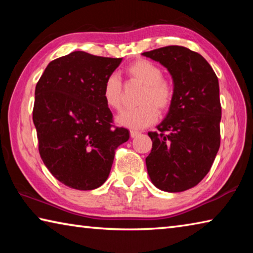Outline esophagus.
<instances>
[{
    "mask_svg": "<svg viewBox=\"0 0 253 253\" xmlns=\"http://www.w3.org/2000/svg\"><path fill=\"white\" fill-rule=\"evenodd\" d=\"M140 134L139 131H137V130H130V137L131 138H135V137H137Z\"/></svg>",
    "mask_w": 253,
    "mask_h": 253,
    "instance_id": "esophagus-1",
    "label": "esophagus"
}]
</instances>
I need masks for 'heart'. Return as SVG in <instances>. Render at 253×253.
<instances>
[{"mask_svg":"<svg viewBox=\"0 0 253 253\" xmlns=\"http://www.w3.org/2000/svg\"><path fill=\"white\" fill-rule=\"evenodd\" d=\"M128 81L142 85L138 99L139 106L124 110L117 116V123L131 129L151 126L158 119V111L164 114L174 100V84L156 63L146 59H138L129 63L125 70ZM123 84L117 75H110L102 85L105 104L113 110H121L123 106ZM159 110L157 111V109Z\"/></svg>","mask_w":253,"mask_h":253,"instance_id":"b5f03b06","label":"heart"}]
</instances>
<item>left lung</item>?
Masks as SVG:
<instances>
[{
  "label": "left lung",
  "instance_id": "1",
  "mask_svg": "<svg viewBox=\"0 0 253 253\" xmlns=\"http://www.w3.org/2000/svg\"><path fill=\"white\" fill-rule=\"evenodd\" d=\"M143 55L168 68L175 91L158 131L148 132L153 147L147 172L162 191H186L205 177L220 148L219 80L207 60L185 46L169 45Z\"/></svg>",
  "mask_w": 253,
  "mask_h": 253
}]
</instances>
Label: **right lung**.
<instances>
[{"instance_id": "right-lung-1", "label": "right lung", "mask_w": 253, "mask_h": 253, "mask_svg": "<svg viewBox=\"0 0 253 253\" xmlns=\"http://www.w3.org/2000/svg\"><path fill=\"white\" fill-rule=\"evenodd\" d=\"M122 58L74 51L51 61L36 85L33 123L39 153L50 173L80 191L106 182L115 151L129 138L113 125L102 98L106 78Z\"/></svg>"}]
</instances>
